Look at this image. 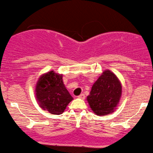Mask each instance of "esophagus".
I'll list each match as a JSON object with an SVG mask.
<instances>
[{
	"mask_svg": "<svg viewBox=\"0 0 153 153\" xmlns=\"http://www.w3.org/2000/svg\"><path fill=\"white\" fill-rule=\"evenodd\" d=\"M78 97L79 99H82V100H84L85 99V95H84V94H81L80 95H79Z\"/></svg>",
	"mask_w": 153,
	"mask_h": 153,
	"instance_id": "1",
	"label": "esophagus"
}]
</instances>
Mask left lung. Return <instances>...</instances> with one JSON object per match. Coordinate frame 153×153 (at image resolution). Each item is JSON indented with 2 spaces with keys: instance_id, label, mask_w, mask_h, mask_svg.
<instances>
[{
  "instance_id": "8db88e82",
  "label": "left lung",
  "mask_w": 153,
  "mask_h": 153,
  "mask_svg": "<svg viewBox=\"0 0 153 153\" xmlns=\"http://www.w3.org/2000/svg\"><path fill=\"white\" fill-rule=\"evenodd\" d=\"M122 93L123 86L119 78L106 69L92 85L87 100L95 114L105 116L117 109Z\"/></svg>"
}]
</instances>
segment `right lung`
I'll use <instances>...</instances> for the list:
<instances>
[{"mask_svg": "<svg viewBox=\"0 0 153 153\" xmlns=\"http://www.w3.org/2000/svg\"><path fill=\"white\" fill-rule=\"evenodd\" d=\"M63 74L53 70L41 74L35 86V96L41 109L53 114L64 112L73 97L63 82Z\"/></svg>", "mask_w": 153, "mask_h": 153, "instance_id": "obj_1", "label": "right lung"}]
</instances>
